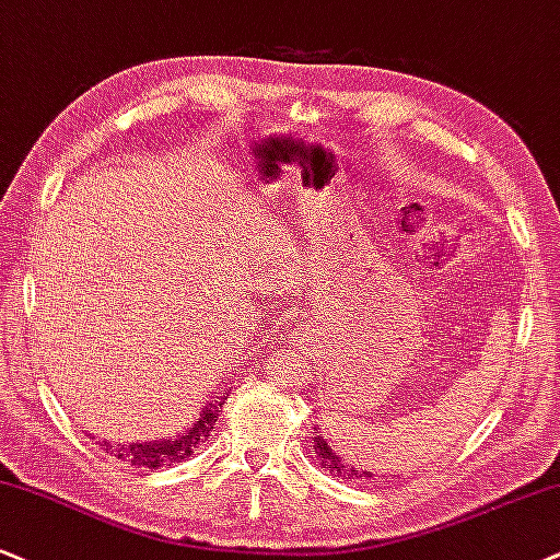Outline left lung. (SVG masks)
<instances>
[{"mask_svg": "<svg viewBox=\"0 0 560 560\" xmlns=\"http://www.w3.org/2000/svg\"><path fill=\"white\" fill-rule=\"evenodd\" d=\"M312 441H314V452H316V457L322 459V467H324V470L332 472L335 478L353 480V482H355V480H371V478H374V472L363 470V467L348 465V462L337 457V454L332 452V446L327 444V439H324L322 433H319V436H314Z\"/></svg>", "mask_w": 560, "mask_h": 560, "instance_id": "8db88e82", "label": "left lung"}]
</instances>
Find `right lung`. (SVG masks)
<instances>
[{
	"instance_id": "right-lung-1",
	"label": "right lung",
	"mask_w": 560,
	"mask_h": 560,
	"mask_svg": "<svg viewBox=\"0 0 560 560\" xmlns=\"http://www.w3.org/2000/svg\"><path fill=\"white\" fill-rule=\"evenodd\" d=\"M223 397L210 399L199 412L195 425L186 428L184 433H178L176 439H158V441H132V444H124V441H116V444H106L108 452L114 454L116 459L132 462L137 467H148V470H155L161 465H174V462H184L191 452L199 446V441L210 436L212 425L220 416V407H223Z\"/></svg>"
}]
</instances>
